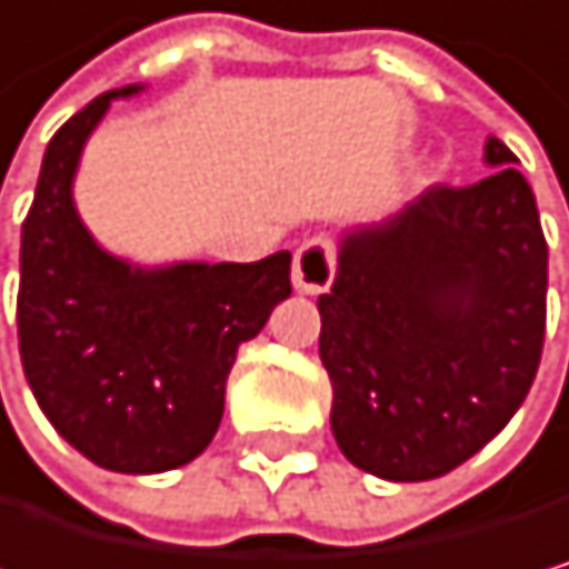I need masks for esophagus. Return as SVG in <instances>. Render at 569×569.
Wrapping results in <instances>:
<instances>
[{
  "label": "esophagus",
  "instance_id": "34e87169",
  "mask_svg": "<svg viewBox=\"0 0 569 569\" xmlns=\"http://www.w3.org/2000/svg\"><path fill=\"white\" fill-rule=\"evenodd\" d=\"M335 269H338L335 246L327 238H310L293 256V287L300 293L317 297L335 282Z\"/></svg>",
  "mask_w": 569,
  "mask_h": 569
}]
</instances>
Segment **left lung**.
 I'll use <instances>...</instances> for the list:
<instances>
[{
	"mask_svg": "<svg viewBox=\"0 0 569 569\" xmlns=\"http://www.w3.org/2000/svg\"><path fill=\"white\" fill-rule=\"evenodd\" d=\"M491 177L433 183L382 224L348 231L317 300L331 430L386 481H430L506 427L542 358L546 238L516 152Z\"/></svg>",
	"mask_w": 569,
	"mask_h": 569,
	"instance_id": "obj_1",
	"label": "left lung"
}]
</instances>
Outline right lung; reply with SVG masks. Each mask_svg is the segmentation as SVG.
Instances as JSON below:
<instances>
[{
  "label": "right lung",
  "mask_w": 569,
  "mask_h": 569,
  "mask_svg": "<svg viewBox=\"0 0 569 569\" xmlns=\"http://www.w3.org/2000/svg\"><path fill=\"white\" fill-rule=\"evenodd\" d=\"M63 122L37 180L19 249V358L53 430L88 461L157 475L218 433L238 345L290 297V252L259 262L132 269L81 224L71 183L81 146L119 94Z\"/></svg>",
  "instance_id": "right-lung-1"
}]
</instances>
